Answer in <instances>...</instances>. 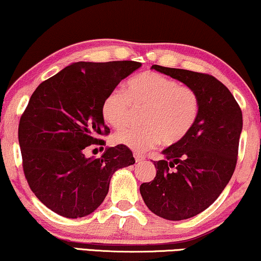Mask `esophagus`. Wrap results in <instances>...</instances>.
I'll list each match as a JSON object with an SVG mask.
<instances>
[{
	"instance_id": "34e87169",
	"label": "esophagus",
	"mask_w": 261,
	"mask_h": 261,
	"mask_svg": "<svg viewBox=\"0 0 261 261\" xmlns=\"http://www.w3.org/2000/svg\"><path fill=\"white\" fill-rule=\"evenodd\" d=\"M134 156H135V160H136V163H142L143 160H146V158H144V155H142L141 153H134Z\"/></svg>"
}]
</instances>
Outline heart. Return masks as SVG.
Listing matches in <instances>:
<instances>
[{"label":"heart","instance_id":"1","mask_svg":"<svg viewBox=\"0 0 261 261\" xmlns=\"http://www.w3.org/2000/svg\"><path fill=\"white\" fill-rule=\"evenodd\" d=\"M200 97L193 88L158 72L147 71L130 78L125 92L114 89L101 106L102 118L113 128L128 122L134 109L144 108L141 128H125L114 135L115 143L136 151L150 149L163 141L166 146L183 141L195 126Z\"/></svg>","mask_w":261,"mask_h":261}]
</instances>
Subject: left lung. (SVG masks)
Segmentation results:
<instances>
[{
    "label": "left lung",
    "instance_id": "8db88e82",
    "mask_svg": "<svg viewBox=\"0 0 261 261\" xmlns=\"http://www.w3.org/2000/svg\"><path fill=\"white\" fill-rule=\"evenodd\" d=\"M151 68L193 88L200 114L183 141L153 161L156 176L141 184L144 203L167 220L195 217L212 204L231 179L242 131V112L225 85L213 75L153 65Z\"/></svg>",
    "mask_w": 261,
    "mask_h": 261
}]
</instances>
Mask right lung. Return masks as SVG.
<instances>
[{
    "label": "right lung",
    "mask_w": 261,
    "mask_h": 261,
    "mask_svg": "<svg viewBox=\"0 0 261 261\" xmlns=\"http://www.w3.org/2000/svg\"><path fill=\"white\" fill-rule=\"evenodd\" d=\"M137 61L74 62L42 82L19 123L22 169L43 204L66 218H81L103 202L112 174L135 164L133 151L118 144L101 158L85 156L105 146L110 134L101 106L121 79L140 68ZM103 149V147H102Z\"/></svg>",
    "instance_id": "add662e5"
}]
</instances>
